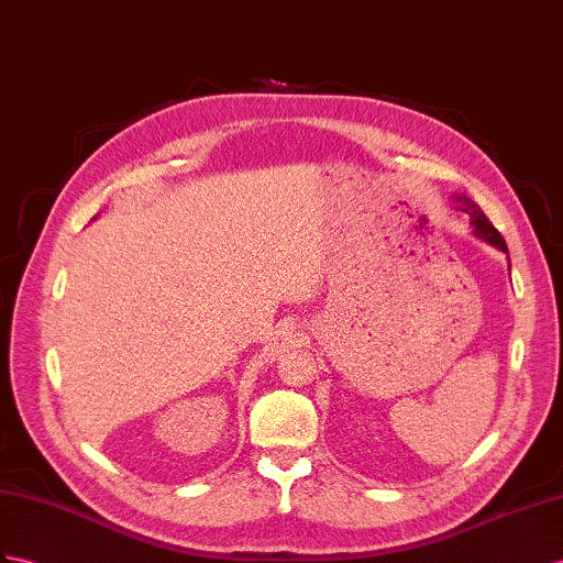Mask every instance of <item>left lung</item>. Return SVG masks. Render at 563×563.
<instances>
[{
	"mask_svg": "<svg viewBox=\"0 0 563 563\" xmlns=\"http://www.w3.org/2000/svg\"><path fill=\"white\" fill-rule=\"evenodd\" d=\"M456 201L461 205V209H464L471 216V221L475 225V235L483 238L489 244H495L497 250L507 252V242H504V238L499 235V230L493 223H489V219L481 211V207L475 205V201L468 199V197H456Z\"/></svg>",
	"mask_w": 563,
	"mask_h": 563,
	"instance_id": "8db88e82",
	"label": "left lung"
}]
</instances>
